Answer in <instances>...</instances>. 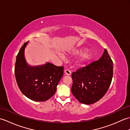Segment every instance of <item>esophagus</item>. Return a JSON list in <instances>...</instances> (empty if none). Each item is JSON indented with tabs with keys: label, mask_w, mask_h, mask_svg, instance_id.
Masks as SVG:
<instances>
[{
	"label": "esophagus",
	"mask_w": 130,
	"mask_h": 130,
	"mask_svg": "<svg viewBox=\"0 0 130 130\" xmlns=\"http://www.w3.org/2000/svg\"><path fill=\"white\" fill-rule=\"evenodd\" d=\"M65 74L67 75H71V71L69 69H66L65 70Z\"/></svg>",
	"instance_id": "1"
}]
</instances>
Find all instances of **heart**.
I'll return each mask as SVG.
<instances>
[{
    "label": "heart",
    "instance_id": "heart-1",
    "mask_svg": "<svg viewBox=\"0 0 130 130\" xmlns=\"http://www.w3.org/2000/svg\"><path fill=\"white\" fill-rule=\"evenodd\" d=\"M83 51V49L74 50L72 52L73 55H78ZM93 57V54L92 51L89 50H86L80 55L79 57L75 61V64L77 66H81L84 63L90 60Z\"/></svg>",
    "mask_w": 130,
    "mask_h": 130
}]
</instances>
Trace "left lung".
<instances>
[{"label":"left lung","instance_id":"8db88e82","mask_svg":"<svg viewBox=\"0 0 130 130\" xmlns=\"http://www.w3.org/2000/svg\"><path fill=\"white\" fill-rule=\"evenodd\" d=\"M113 63L106 49L98 60L71 74V92L82 103L90 104L103 97L111 84Z\"/></svg>","mask_w":130,"mask_h":130}]
</instances>
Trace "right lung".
<instances>
[{
    "mask_svg": "<svg viewBox=\"0 0 130 130\" xmlns=\"http://www.w3.org/2000/svg\"><path fill=\"white\" fill-rule=\"evenodd\" d=\"M28 42L21 47L16 57L14 74L19 89L32 101L43 102L53 96L63 74V67L51 63L33 67L27 65L24 49Z\"/></svg>",
    "mask_w": 130,
    "mask_h": 130,
    "instance_id": "1",
    "label": "right lung"
}]
</instances>
